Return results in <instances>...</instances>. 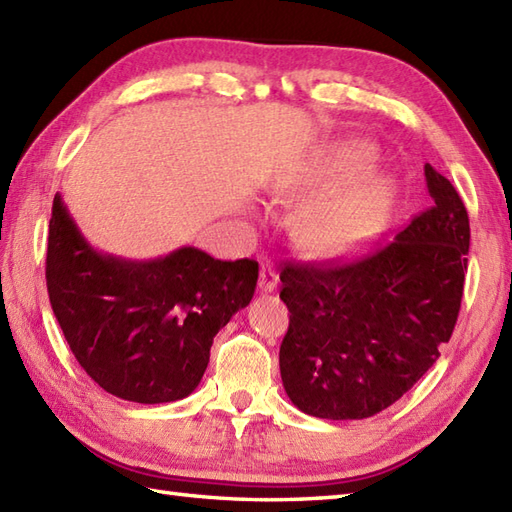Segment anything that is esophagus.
Listing matches in <instances>:
<instances>
[{"label":"esophagus","mask_w":512,"mask_h":512,"mask_svg":"<svg viewBox=\"0 0 512 512\" xmlns=\"http://www.w3.org/2000/svg\"><path fill=\"white\" fill-rule=\"evenodd\" d=\"M279 288V272L270 264H261L259 270V290L264 294L275 292Z\"/></svg>","instance_id":"34e87169"}]
</instances>
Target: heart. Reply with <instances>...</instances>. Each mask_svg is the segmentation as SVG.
I'll list each match as a JSON object with an SVG mask.
<instances>
[{
	"label": "heart",
	"instance_id": "obj_1",
	"mask_svg": "<svg viewBox=\"0 0 512 512\" xmlns=\"http://www.w3.org/2000/svg\"><path fill=\"white\" fill-rule=\"evenodd\" d=\"M373 148L366 141H347L310 163L301 187L324 192L307 205L299 237L310 251L336 257L364 244L371 237L392 198L390 178L368 165Z\"/></svg>",
	"mask_w": 512,
	"mask_h": 512
}]
</instances>
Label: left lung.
Instances as JSON below:
<instances>
[{"label": "left lung", "instance_id": "left-lung-1", "mask_svg": "<svg viewBox=\"0 0 512 512\" xmlns=\"http://www.w3.org/2000/svg\"><path fill=\"white\" fill-rule=\"evenodd\" d=\"M434 207L395 240L349 261L281 270L290 327L279 351L283 388L305 414L329 421L386 410L438 360L458 320L469 216L430 163Z\"/></svg>", "mask_w": 512, "mask_h": 512}]
</instances>
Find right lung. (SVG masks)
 Here are the masks:
<instances>
[{"label":"right lung","mask_w":512,"mask_h":512,"mask_svg":"<svg viewBox=\"0 0 512 512\" xmlns=\"http://www.w3.org/2000/svg\"><path fill=\"white\" fill-rule=\"evenodd\" d=\"M47 294L71 353L95 384L135 403L185 399L209 364L213 336L251 303L253 259L220 261L196 246L154 259L93 248L54 196Z\"/></svg>","instance_id":"right-lung-1"}]
</instances>
